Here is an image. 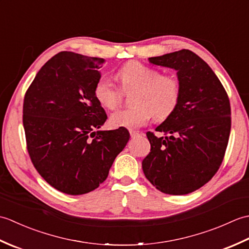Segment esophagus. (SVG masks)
<instances>
[{
    "label": "esophagus",
    "mask_w": 249,
    "mask_h": 249,
    "mask_svg": "<svg viewBox=\"0 0 249 249\" xmlns=\"http://www.w3.org/2000/svg\"><path fill=\"white\" fill-rule=\"evenodd\" d=\"M129 134H130V137H131V138H136L137 136H139V133H138V131H135V130H130V131H129Z\"/></svg>",
    "instance_id": "esophagus-1"
}]
</instances>
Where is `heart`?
Returning a JSON list of instances; mask_svg holds the SVG:
<instances>
[{
	"instance_id": "1",
	"label": "heart",
	"mask_w": 249,
	"mask_h": 249,
	"mask_svg": "<svg viewBox=\"0 0 249 249\" xmlns=\"http://www.w3.org/2000/svg\"><path fill=\"white\" fill-rule=\"evenodd\" d=\"M124 92L135 91L131 96L134 107L118 110L110 115L114 128L136 129L145 125L153 116L156 121L169 118L177 109L181 97V84L176 77L163 76L154 67L138 61H130L116 72ZM94 96L103 107L112 110L121 103L123 93L107 76L98 78Z\"/></svg>"
}]
</instances>
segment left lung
Masks as SVG:
<instances>
[{"label":"left lung","instance_id":"1","mask_svg":"<svg viewBox=\"0 0 249 249\" xmlns=\"http://www.w3.org/2000/svg\"><path fill=\"white\" fill-rule=\"evenodd\" d=\"M149 61L177 71L181 97L174 112L155 129L166 137L146 133L151 152L142 169L161 193L186 195L208 183L223 162L231 129L229 97L212 68L193 51Z\"/></svg>","mask_w":249,"mask_h":249}]
</instances>
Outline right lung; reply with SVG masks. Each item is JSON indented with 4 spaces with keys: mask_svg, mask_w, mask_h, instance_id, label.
Wrapping results in <instances>:
<instances>
[{
    "mask_svg": "<svg viewBox=\"0 0 249 249\" xmlns=\"http://www.w3.org/2000/svg\"><path fill=\"white\" fill-rule=\"evenodd\" d=\"M104 62L62 51L40 68L24 96L31 160L47 183L67 195L96 189L129 140L126 128L94 131L107 120L94 96Z\"/></svg>",
    "mask_w": 249,
    "mask_h": 249,
    "instance_id": "right-lung-1",
    "label": "right lung"
}]
</instances>
